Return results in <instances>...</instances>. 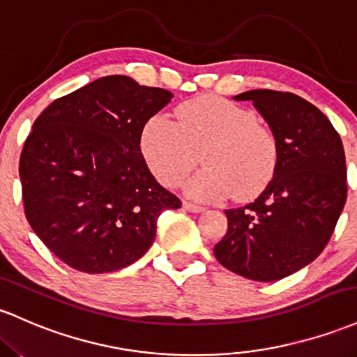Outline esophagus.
Returning <instances> with one entry per match:
<instances>
[{
  "label": "esophagus",
  "mask_w": 357,
  "mask_h": 357,
  "mask_svg": "<svg viewBox=\"0 0 357 357\" xmlns=\"http://www.w3.org/2000/svg\"><path fill=\"white\" fill-rule=\"evenodd\" d=\"M183 208L191 211V213H202V211H205V206L197 205V203H191V202H183Z\"/></svg>",
  "instance_id": "34e87169"
}]
</instances>
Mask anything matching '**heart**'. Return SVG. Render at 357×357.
Wrapping results in <instances>:
<instances>
[{
	"label": "heart",
	"mask_w": 357,
	"mask_h": 357,
	"mask_svg": "<svg viewBox=\"0 0 357 357\" xmlns=\"http://www.w3.org/2000/svg\"><path fill=\"white\" fill-rule=\"evenodd\" d=\"M178 123L154 116L142 132L144 158L152 174L166 186H178L197 166L205 164L186 190L203 202L220 199L234 190L248 198L271 179L276 142L252 112L220 96H198L176 108Z\"/></svg>",
	"instance_id": "heart-1"
}]
</instances>
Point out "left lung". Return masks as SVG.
I'll return each instance as SVG.
<instances>
[{
    "label": "left lung",
    "mask_w": 357,
    "mask_h": 357,
    "mask_svg": "<svg viewBox=\"0 0 357 357\" xmlns=\"http://www.w3.org/2000/svg\"><path fill=\"white\" fill-rule=\"evenodd\" d=\"M234 100L252 101L278 155L259 197L225 210L229 229L213 252L229 271L278 281L310 264L331 241L347 197L342 140L319 108L293 93L252 89Z\"/></svg>",
    "instance_id": "8db88e82"
}]
</instances>
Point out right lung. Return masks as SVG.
<instances>
[{"mask_svg":"<svg viewBox=\"0 0 357 357\" xmlns=\"http://www.w3.org/2000/svg\"><path fill=\"white\" fill-rule=\"evenodd\" d=\"M162 88L105 76L52 101L20 155L33 232L77 271H119L144 256L164 210L181 206L140 151L146 123L171 101Z\"/></svg>","mask_w":357,"mask_h":357,"instance_id":"1","label":"right lung"}]
</instances>
